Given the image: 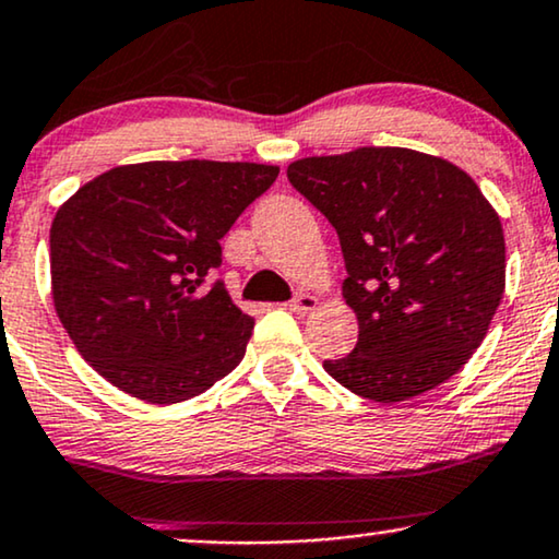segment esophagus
<instances>
[{"instance_id": "obj_1", "label": "esophagus", "mask_w": 559, "mask_h": 559, "mask_svg": "<svg viewBox=\"0 0 559 559\" xmlns=\"http://www.w3.org/2000/svg\"><path fill=\"white\" fill-rule=\"evenodd\" d=\"M318 306V297L310 295V293H300L295 295V300L287 302V308L293 310V313H310Z\"/></svg>"}]
</instances>
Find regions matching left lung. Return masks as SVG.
<instances>
[{
  "instance_id": "8db88e82",
  "label": "left lung",
  "mask_w": 559,
  "mask_h": 559,
  "mask_svg": "<svg viewBox=\"0 0 559 559\" xmlns=\"http://www.w3.org/2000/svg\"><path fill=\"white\" fill-rule=\"evenodd\" d=\"M287 179L342 241L359 342L323 369L354 395L401 403L439 388L483 344L506 287L501 217L441 156L365 146L297 158Z\"/></svg>"
}]
</instances>
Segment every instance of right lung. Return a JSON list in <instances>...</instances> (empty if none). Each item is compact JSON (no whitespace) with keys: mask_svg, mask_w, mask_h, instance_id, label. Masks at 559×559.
<instances>
[{"mask_svg":"<svg viewBox=\"0 0 559 559\" xmlns=\"http://www.w3.org/2000/svg\"><path fill=\"white\" fill-rule=\"evenodd\" d=\"M280 166L122 164L79 187L50 226V295L79 354L138 401L171 405L238 367L253 318L223 282L221 238Z\"/></svg>","mask_w":559,"mask_h":559,"instance_id":"add662e5","label":"right lung"}]
</instances>
